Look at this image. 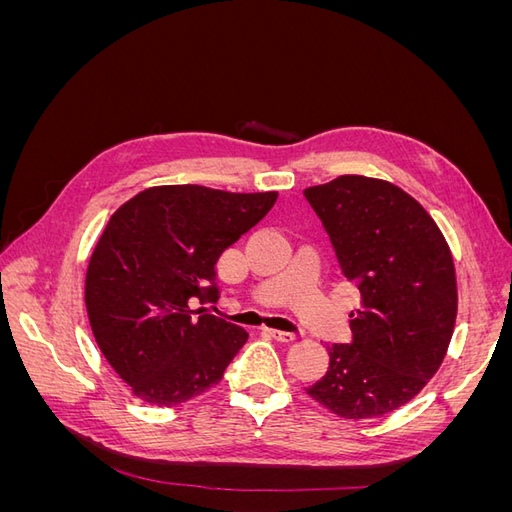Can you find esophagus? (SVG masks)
<instances>
[{"mask_svg":"<svg viewBox=\"0 0 512 512\" xmlns=\"http://www.w3.org/2000/svg\"><path fill=\"white\" fill-rule=\"evenodd\" d=\"M265 333L273 339H277V342H292L294 339V333H288V331H277V329H265Z\"/></svg>","mask_w":512,"mask_h":512,"instance_id":"esophagus-1","label":"esophagus"}]
</instances>
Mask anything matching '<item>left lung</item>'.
<instances>
[{
  "label": "left lung",
  "mask_w": 512,
  "mask_h": 512,
  "mask_svg": "<svg viewBox=\"0 0 512 512\" xmlns=\"http://www.w3.org/2000/svg\"><path fill=\"white\" fill-rule=\"evenodd\" d=\"M303 194L361 292L352 344L329 346L327 374L307 395L352 421L384 416L423 391L451 344V250L431 215L389 181L342 175Z\"/></svg>",
  "instance_id": "obj_1"
}]
</instances>
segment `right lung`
Instances as JSON below:
<instances>
[{
	"label": "right lung",
	"instance_id": "1",
	"mask_svg": "<svg viewBox=\"0 0 512 512\" xmlns=\"http://www.w3.org/2000/svg\"><path fill=\"white\" fill-rule=\"evenodd\" d=\"M275 200L158 185L111 215L89 258L85 305L104 359L138 399L179 406L222 380L247 331L190 303L218 299L215 262Z\"/></svg>",
	"mask_w": 512,
	"mask_h": 512
}]
</instances>
